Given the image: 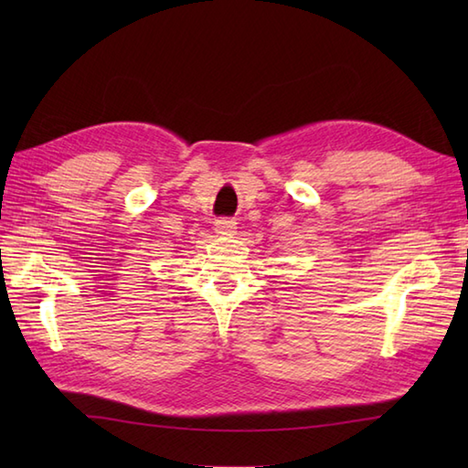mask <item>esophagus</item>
<instances>
[{
	"label": "esophagus",
	"mask_w": 468,
	"mask_h": 468,
	"mask_svg": "<svg viewBox=\"0 0 468 468\" xmlns=\"http://www.w3.org/2000/svg\"><path fill=\"white\" fill-rule=\"evenodd\" d=\"M235 229H237L235 218L221 217V218H217V221H215V233L217 235H235Z\"/></svg>",
	"instance_id": "34e87169"
}]
</instances>
